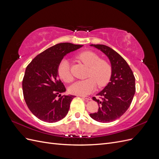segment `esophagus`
I'll use <instances>...</instances> for the list:
<instances>
[{
	"instance_id": "34e87169",
	"label": "esophagus",
	"mask_w": 159,
	"mask_h": 159,
	"mask_svg": "<svg viewBox=\"0 0 159 159\" xmlns=\"http://www.w3.org/2000/svg\"><path fill=\"white\" fill-rule=\"evenodd\" d=\"M81 97H82L83 98L85 99L86 100L88 101H89V100H91V98L90 97H88V96H81Z\"/></svg>"
}]
</instances>
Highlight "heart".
<instances>
[{
    "mask_svg": "<svg viewBox=\"0 0 159 159\" xmlns=\"http://www.w3.org/2000/svg\"><path fill=\"white\" fill-rule=\"evenodd\" d=\"M78 59L89 67L88 78L85 80H80L70 85L69 91L71 94L87 95L95 89L97 84L99 87L106 85L111 76V67L108 62L100 59V57L94 52L86 51L78 56ZM60 78L66 82H71L73 80L70 71L68 60H62L57 68Z\"/></svg>",
    "mask_w": 159,
    "mask_h": 159,
    "instance_id": "1",
    "label": "heart"
}]
</instances>
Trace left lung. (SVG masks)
I'll return each instance as SVG.
<instances>
[{"label":"left lung","instance_id":"left-lung-1","mask_svg":"<svg viewBox=\"0 0 159 159\" xmlns=\"http://www.w3.org/2000/svg\"><path fill=\"white\" fill-rule=\"evenodd\" d=\"M106 55L111 64L110 82L93 100L99 105L98 112L90 113L93 119L101 123L115 121L126 112L135 93V78L131 69L123 57L110 47L103 44H91Z\"/></svg>","mask_w":159,"mask_h":159}]
</instances>
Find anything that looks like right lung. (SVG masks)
<instances>
[{
  "mask_svg": "<svg viewBox=\"0 0 159 159\" xmlns=\"http://www.w3.org/2000/svg\"><path fill=\"white\" fill-rule=\"evenodd\" d=\"M82 46L60 43L36 56L26 67L22 80L24 98L28 109L41 121L55 123L68 113L74 95L61 96L66 88L59 79L57 68L67 54Z\"/></svg>",
  "mask_w": 159,
  "mask_h": 159,
  "instance_id": "obj_1",
  "label": "right lung"
}]
</instances>
